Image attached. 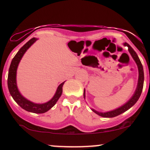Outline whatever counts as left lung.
I'll list each match as a JSON object with an SVG mask.
<instances>
[{"label": "left lung", "instance_id": "8db88e82", "mask_svg": "<svg viewBox=\"0 0 150 150\" xmlns=\"http://www.w3.org/2000/svg\"><path fill=\"white\" fill-rule=\"evenodd\" d=\"M124 45L128 47L129 52H130V54H131L132 57L133 58L134 60H135V63H137V67H138L139 78H138V83H137V87L135 90V94H133V96H132L131 99H130V100L126 103V104L123 105V106H120V108H116V109L113 110V111H108V112H106V113L98 112V111H95L94 109H92V111L95 113H97V115H99V116H102V117H105V118H113V117L117 116H118V115L121 114V113H124L125 111H126L127 110H128L130 108H131L139 99V98H140L141 95V93H142V88H143L144 71H143V67H142V63H141L140 58H139L138 56H137V53H135V51H134L133 49H132L131 46L129 45L128 44L125 43ZM85 91H84V98H85Z\"/></svg>", "mask_w": 150, "mask_h": 150}]
</instances>
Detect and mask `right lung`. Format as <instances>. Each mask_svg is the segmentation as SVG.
<instances>
[{
    "instance_id": "right-lung-1",
    "label": "right lung",
    "mask_w": 150,
    "mask_h": 150,
    "mask_svg": "<svg viewBox=\"0 0 150 150\" xmlns=\"http://www.w3.org/2000/svg\"><path fill=\"white\" fill-rule=\"evenodd\" d=\"M37 40V38H32L29 42H27L18 51V52L16 53L15 57L12 60L11 63H10L9 72H8V87L9 89L10 94L13 97V99L16 101L20 107L26 110L27 111H30L32 113H45L56 104L60 97L61 96L62 92H63V85L65 82L58 86L57 90H56V94L53 96V97L48 102L44 103V104H34L33 102H31L30 101L26 99L25 97H23L19 92L18 87L16 84V73L17 68H18V64L20 63V60L23 56L24 53L26 52L27 49L30 47L32 44H34L36 41Z\"/></svg>"
}]
</instances>
